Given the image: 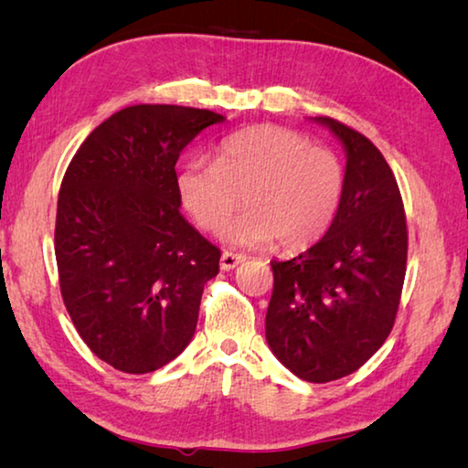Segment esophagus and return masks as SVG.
Segmentation results:
<instances>
[{
    "label": "esophagus",
    "instance_id": "obj_1",
    "mask_svg": "<svg viewBox=\"0 0 468 468\" xmlns=\"http://www.w3.org/2000/svg\"><path fill=\"white\" fill-rule=\"evenodd\" d=\"M241 262H245V256H241V253L223 251V256H220V268H223V271H233V268L239 266Z\"/></svg>",
    "mask_w": 468,
    "mask_h": 468
}]
</instances>
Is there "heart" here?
I'll return each instance as SVG.
<instances>
[{"instance_id":"1","label":"heart","mask_w":468,"mask_h":468,"mask_svg":"<svg viewBox=\"0 0 468 468\" xmlns=\"http://www.w3.org/2000/svg\"><path fill=\"white\" fill-rule=\"evenodd\" d=\"M345 189V171L326 146L279 125H256L223 140L215 163L194 158L177 176L179 202L204 231H215L236 207L249 206L220 229L237 248L276 243L310 248L328 231Z\"/></svg>"}]
</instances>
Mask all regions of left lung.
Listing matches in <instances>:
<instances>
[{"label":"left lung","instance_id":"left-lung-1","mask_svg":"<svg viewBox=\"0 0 468 468\" xmlns=\"http://www.w3.org/2000/svg\"><path fill=\"white\" fill-rule=\"evenodd\" d=\"M314 122L345 148V189L318 243L287 262H271L266 340L297 378L324 384L357 371L390 335L409 235L400 189L382 153L332 117Z\"/></svg>","mask_w":468,"mask_h":468}]
</instances>
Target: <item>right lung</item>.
Returning a JSON list of instances; mask_svg holds the SVG:
<instances>
[{
  "label": "right lung",
  "mask_w": 468,
  "mask_h": 468,
  "mask_svg": "<svg viewBox=\"0 0 468 468\" xmlns=\"http://www.w3.org/2000/svg\"><path fill=\"white\" fill-rule=\"evenodd\" d=\"M225 117L132 105L78 148L63 176L55 260L66 310L86 346L125 374L167 366L189 345L220 250L179 212L176 163Z\"/></svg>",
  "instance_id": "obj_1"
}]
</instances>
